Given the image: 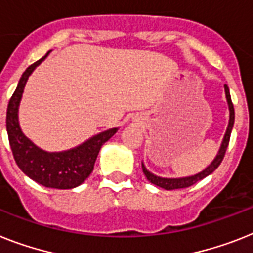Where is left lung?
I'll list each match as a JSON object with an SVG mask.
<instances>
[{"label":"left lung","mask_w":253,"mask_h":253,"mask_svg":"<svg viewBox=\"0 0 253 253\" xmlns=\"http://www.w3.org/2000/svg\"><path fill=\"white\" fill-rule=\"evenodd\" d=\"M225 95H226V100H228L229 105V112H230V116H229V125L228 128H226V132H225L224 140H222L221 146H220V150H218L217 156L215 157V159L212 161L211 165L209 167H206L203 171H201L199 173H195L193 176H188V177H179V179H167V177H159V176L153 175L152 172H149L146 167L144 166V163H141V167H143V172L146 176V179L149 180L152 184L159 186V188L166 189V190H173V189H182V188H189L192 186L193 184H195L199 180L205 179L209 175H211L218 166L220 163L222 162L224 159L225 152H226V148L229 145V140H230V133L233 130V125H234V107H233V103H231L230 92H229V87L225 84Z\"/></svg>","instance_id":"1"}]
</instances>
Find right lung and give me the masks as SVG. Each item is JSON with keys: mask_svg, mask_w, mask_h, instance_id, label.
<instances>
[{"mask_svg": "<svg viewBox=\"0 0 253 253\" xmlns=\"http://www.w3.org/2000/svg\"><path fill=\"white\" fill-rule=\"evenodd\" d=\"M48 54L50 51L43 58L29 65L20 77L18 87L8 101L6 130L15 162L25 175L46 188L72 189L81 185L90 176L100 148L113 136L118 128H110L97 133L73 149L55 153L40 149L25 136L19 126V104L29 76L36 67L47 58Z\"/></svg>", "mask_w": 253, "mask_h": 253, "instance_id": "obj_1", "label": "right lung"}]
</instances>
